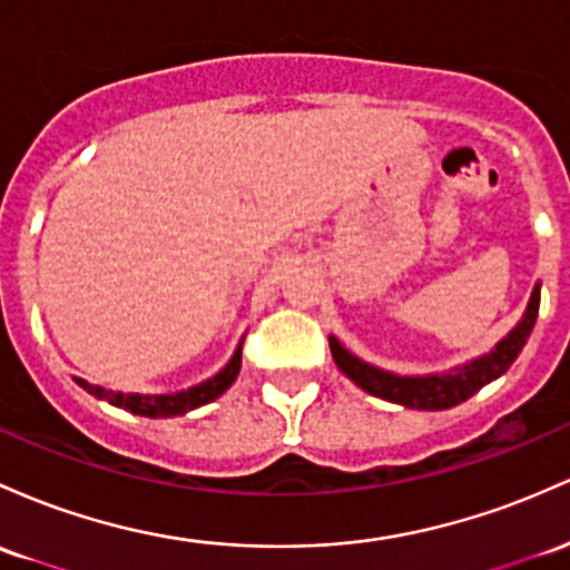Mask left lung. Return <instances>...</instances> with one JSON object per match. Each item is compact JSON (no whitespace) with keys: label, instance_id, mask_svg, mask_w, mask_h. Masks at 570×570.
<instances>
[{"label":"left lung","instance_id":"8db88e82","mask_svg":"<svg viewBox=\"0 0 570 570\" xmlns=\"http://www.w3.org/2000/svg\"><path fill=\"white\" fill-rule=\"evenodd\" d=\"M539 303H541V289L535 286L522 322H519L490 354L479 356V360H473L471 365L458 367V371L446 373V376L409 379V376H395V373L379 371V367L367 365V362L356 360L354 354H348L335 337H330V352H333L335 365L341 367V371L346 373L356 386L371 392V395L390 400V403H400L405 405V409L443 411V409H452V405L465 403L468 397L476 395L481 386L490 384V381H495L498 376H503V373L509 371V365L517 360L519 352H522V346L528 343L530 333H533L535 316H539Z\"/></svg>","mask_w":570,"mask_h":570}]
</instances>
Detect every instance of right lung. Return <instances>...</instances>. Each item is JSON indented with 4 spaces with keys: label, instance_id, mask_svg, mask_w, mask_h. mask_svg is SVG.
Returning a JSON list of instances; mask_svg holds the SVG:
<instances>
[{
    "label": "right lung",
    "instance_id": "obj_1",
    "mask_svg": "<svg viewBox=\"0 0 570 570\" xmlns=\"http://www.w3.org/2000/svg\"><path fill=\"white\" fill-rule=\"evenodd\" d=\"M240 373V348H237L229 365L224 367L218 376H214L205 384L191 386L186 392H175V395H124V392H105L102 386H91L89 381L78 379V384L83 386L86 392H91L94 397L99 400H108V403L118 405V409H127L132 411L137 416H148V419H165V416H178L186 414V411L199 409V405L210 403L222 395L224 390H229V384L237 379Z\"/></svg>",
    "mask_w": 570,
    "mask_h": 570
}]
</instances>
